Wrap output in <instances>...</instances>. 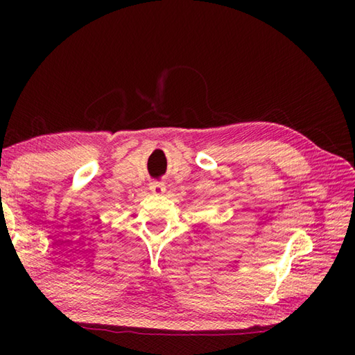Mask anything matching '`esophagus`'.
I'll use <instances>...</instances> for the list:
<instances>
[{"mask_svg": "<svg viewBox=\"0 0 355 355\" xmlns=\"http://www.w3.org/2000/svg\"><path fill=\"white\" fill-rule=\"evenodd\" d=\"M149 189L153 191V193H155V195H162V193H164V184L160 182H150Z\"/></svg>", "mask_w": 355, "mask_h": 355, "instance_id": "obj_1", "label": "esophagus"}]
</instances>
